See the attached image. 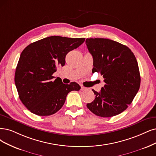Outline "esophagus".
Listing matches in <instances>:
<instances>
[{
    "instance_id": "obj_1",
    "label": "esophagus",
    "mask_w": 156,
    "mask_h": 156,
    "mask_svg": "<svg viewBox=\"0 0 156 156\" xmlns=\"http://www.w3.org/2000/svg\"><path fill=\"white\" fill-rule=\"evenodd\" d=\"M81 90H87V88L85 87H81V89H80Z\"/></svg>"
}]
</instances>
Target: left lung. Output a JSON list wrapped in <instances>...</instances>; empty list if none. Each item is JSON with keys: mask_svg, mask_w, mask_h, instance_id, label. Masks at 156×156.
Returning <instances> with one entry per match:
<instances>
[{"mask_svg": "<svg viewBox=\"0 0 156 156\" xmlns=\"http://www.w3.org/2000/svg\"><path fill=\"white\" fill-rule=\"evenodd\" d=\"M85 44L93 58V73H100L105 83L89 110L103 118L114 116L126 110L139 90L141 78L136 57L126 45L107 38H87Z\"/></svg>", "mask_w": 156, "mask_h": 156, "instance_id": "1", "label": "left lung"}]
</instances>
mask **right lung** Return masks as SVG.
Wrapping results in <instances>:
<instances>
[{"instance_id":"right-lung-1","label":"right lung","mask_w":156,"mask_h":156,"mask_svg":"<svg viewBox=\"0 0 156 156\" xmlns=\"http://www.w3.org/2000/svg\"><path fill=\"white\" fill-rule=\"evenodd\" d=\"M84 38L51 36L28 45L17 64L15 83L19 98L25 107L38 116H50L62 107L67 95L79 90L76 82L63 83L53 80L58 67L66 63L69 51L78 48Z\"/></svg>"}]
</instances>
